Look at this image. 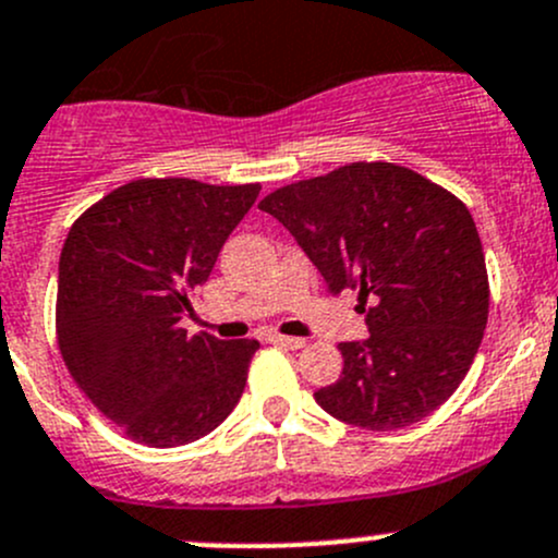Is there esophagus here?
Listing matches in <instances>:
<instances>
[{
    "mask_svg": "<svg viewBox=\"0 0 558 558\" xmlns=\"http://www.w3.org/2000/svg\"><path fill=\"white\" fill-rule=\"evenodd\" d=\"M269 343H275V345H283V349H302V345H305V340L302 338H291V335H272V338H269Z\"/></svg>",
    "mask_w": 558,
    "mask_h": 558,
    "instance_id": "esophagus-1",
    "label": "esophagus"
}]
</instances>
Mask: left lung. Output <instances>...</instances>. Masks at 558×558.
I'll list each match as a JSON object with an SVG mask.
<instances>
[{
  "label": "left lung",
  "mask_w": 558,
  "mask_h": 558,
  "mask_svg": "<svg viewBox=\"0 0 558 558\" xmlns=\"http://www.w3.org/2000/svg\"><path fill=\"white\" fill-rule=\"evenodd\" d=\"M327 280L356 291L371 338L340 343L343 373L316 392L335 420L398 430L434 414L466 378L490 286L466 204L387 160L345 163L258 202Z\"/></svg>",
  "instance_id": "left-lung-1"
}]
</instances>
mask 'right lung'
I'll return each mask as SVG.
<instances>
[{
    "label": "right lung",
    "mask_w": 558,
    "mask_h": 558,
    "mask_svg": "<svg viewBox=\"0 0 558 558\" xmlns=\"http://www.w3.org/2000/svg\"><path fill=\"white\" fill-rule=\"evenodd\" d=\"M262 185L147 177L75 218L59 258L57 343L75 387L138 445H187L240 403L256 340L182 316Z\"/></svg>",
    "instance_id": "obj_1"
}]
</instances>
